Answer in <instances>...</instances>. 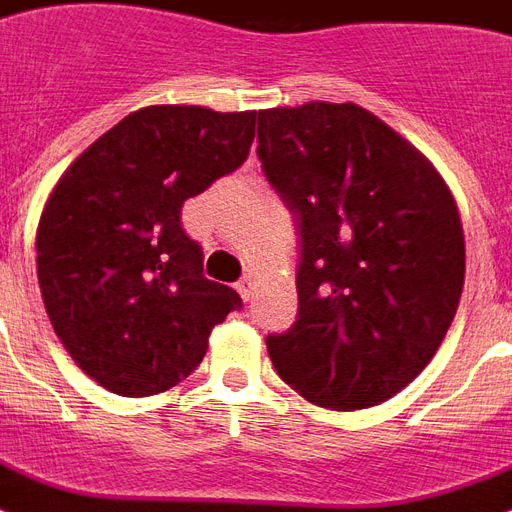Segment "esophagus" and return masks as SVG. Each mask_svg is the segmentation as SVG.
Listing matches in <instances>:
<instances>
[{"mask_svg":"<svg viewBox=\"0 0 512 512\" xmlns=\"http://www.w3.org/2000/svg\"><path fill=\"white\" fill-rule=\"evenodd\" d=\"M253 291H256V280H253L251 275H245L243 280L237 283V293H240V296L248 301V299H253Z\"/></svg>","mask_w":512,"mask_h":512,"instance_id":"obj_1","label":"esophagus"}]
</instances>
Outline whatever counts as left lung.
Listing matches in <instances>:
<instances>
[{"mask_svg":"<svg viewBox=\"0 0 512 512\" xmlns=\"http://www.w3.org/2000/svg\"><path fill=\"white\" fill-rule=\"evenodd\" d=\"M259 160L299 221V318L269 336L291 390L379 406L433 360L465 285L457 202L417 146L363 106L259 112Z\"/></svg>","mask_w":512,"mask_h":512,"instance_id":"8db88e82","label":"left lung"}]
</instances>
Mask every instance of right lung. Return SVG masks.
I'll use <instances>...</instances> for the list:
<instances>
[{
	"label": "right lung",
	"instance_id": "obj_1",
	"mask_svg": "<svg viewBox=\"0 0 512 512\" xmlns=\"http://www.w3.org/2000/svg\"><path fill=\"white\" fill-rule=\"evenodd\" d=\"M256 112L144 106L87 146L47 197L37 277L71 360L122 398L176 387L240 296L202 275L181 208L245 162Z\"/></svg>",
	"mask_w": 512,
	"mask_h": 512
}]
</instances>
